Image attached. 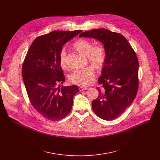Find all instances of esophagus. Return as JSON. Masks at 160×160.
Masks as SVG:
<instances>
[{
  "instance_id": "34e87169",
  "label": "esophagus",
  "mask_w": 160,
  "mask_h": 160,
  "mask_svg": "<svg viewBox=\"0 0 160 160\" xmlns=\"http://www.w3.org/2000/svg\"><path fill=\"white\" fill-rule=\"evenodd\" d=\"M88 88L87 87H79V90L80 91H83L85 90H87Z\"/></svg>"
}]
</instances>
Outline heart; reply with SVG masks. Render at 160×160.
Wrapping results in <instances>:
<instances>
[{
  "instance_id": "heart-1",
  "label": "heart",
  "mask_w": 160,
  "mask_h": 160,
  "mask_svg": "<svg viewBox=\"0 0 160 160\" xmlns=\"http://www.w3.org/2000/svg\"><path fill=\"white\" fill-rule=\"evenodd\" d=\"M73 48L80 53L86 55L88 61L94 64L98 69L101 68L105 64L107 54L105 48L102 45H98L92 46L90 41L85 39H79L73 43ZM66 52L65 49H62L59 54V61L61 68H66L67 66L66 59ZM95 68L90 65L83 69L76 70L69 76L70 81L78 85H88L92 83L94 79Z\"/></svg>"
}]
</instances>
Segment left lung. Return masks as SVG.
I'll return each instance as SVG.
<instances>
[{
	"mask_svg": "<svg viewBox=\"0 0 160 160\" xmlns=\"http://www.w3.org/2000/svg\"><path fill=\"white\" fill-rule=\"evenodd\" d=\"M94 38L100 41L107 58L97 87L98 98L92 102L93 111L104 120L119 117L134 100L139 88L138 57L124 36L100 28L82 32L79 37Z\"/></svg>",
	"mask_w": 160,
	"mask_h": 160,
	"instance_id": "obj_1",
	"label": "left lung"
}]
</instances>
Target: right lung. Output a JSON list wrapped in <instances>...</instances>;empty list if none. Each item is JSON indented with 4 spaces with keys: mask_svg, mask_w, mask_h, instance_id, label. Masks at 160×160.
I'll return each mask as SVG.
<instances>
[{
    "mask_svg": "<svg viewBox=\"0 0 160 160\" xmlns=\"http://www.w3.org/2000/svg\"><path fill=\"white\" fill-rule=\"evenodd\" d=\"M82 32L53 31L37 37L22 64V77L29 100L48 120L58 121L66 117L79 91L77 85H59L65 80L59 54L63 45Z\"/></svg>",
    "mask_w": 160,
    "mask_h": 160,
    "instance_id": "right-lung-1",
    "label": "right lung"
}]
</instances>
